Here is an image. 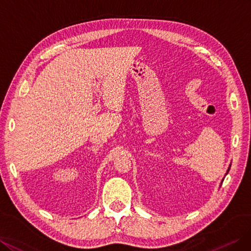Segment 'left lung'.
<instances>
[{"instance_id":"left-lung-1","label":"left lung","mask_w":251,"mask_h":251,"mask_svg":"<svg viewBox=\"0 0 251 251\" xmlns=\"http://www.w3.org/2000/svg\"><path fill=\"white\" fill-rule=\"evenodd\" d=\"M228 171H229V168H228V170H227V173H228Z\"/></svg>"}]
</instances>
